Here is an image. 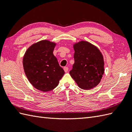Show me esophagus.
<instances>
[{
	"label": "esophagus",
	"instance_id": "1",
	"mask_svg": "<svg viewBox=\"0 0 132 132\" xmlns=\"http://www.w3.org/2000/svg\"><path fill=\"white\" fill-rule=\"evenodd\" d=\"M63 70H64V71H65V72H68V70H69V68L67 67H65L63 68Z\"/></svg>",
	"mask_w": 132,
	"mask_h": 132
}]
</instances>
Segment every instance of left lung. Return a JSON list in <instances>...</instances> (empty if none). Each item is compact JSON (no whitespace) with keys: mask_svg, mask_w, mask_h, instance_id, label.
Listing matches in <instances>:
<instances>
[{"mask_svg":"<svg viewBox=\"0 0 132 132\" xmlns=\"http://www.w3.org/2000/svg\"><path fill=\"white\" fill-rule=\"evenodd\" d=\"M75 63L70 75L80 88L90 90L100 83L104 73V61L99 48L81 40L73 44Z\"/></svg>","mask_w":132,"mask_h":132,"instance_id":"1","label":"left lung"}]
</instances>
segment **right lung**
<instances>
[{"label": "right lung", "mask_w": 132, "mask_h": 132, "mask_svg": "<svg viewBox=\"0 0 132 132\" xmlns=\"http://www.w3.org/2000/svg\"><path fill=\"white\" fill-rule=\"evenodd\" d=\"M56 45L48 40H42L30 46L23 56V69L29 82L43 92L55 89L65 73L53 55Z\"/></svg>", "instance_id": "add662e5"}]
</instances>
